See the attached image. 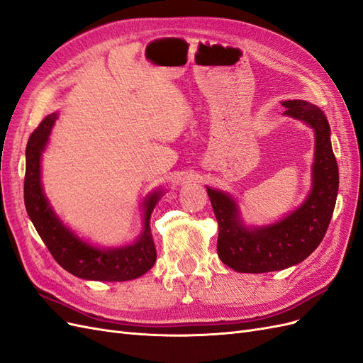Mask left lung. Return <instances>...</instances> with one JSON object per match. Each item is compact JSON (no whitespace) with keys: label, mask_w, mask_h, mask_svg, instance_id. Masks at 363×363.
I'll return each mask as SVG.
<instances>
[{"label":"left lung","mask_w":363,"mask_h":363,"mask_svg":"<svg viewBox=\"0 0 363 363\" xmlns=\"http://www.w3.org/2000/svg\"><path fill=\"white\" fill-rule=\"evenodd\" d=\"M284 115L304 121L315 131L312 191L304 203L279 223L248 228L228 194L207 188L219 225L218 256L238 272H269L289 268L309 257L327 232L339 188L337 163L330 142V125L320 107L288 100Z\"/></svg>","instance_id":"8db88e82"}]
</instances>
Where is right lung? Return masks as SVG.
Listing matches in <instances>:
<instances>
[{
  "label": "right lung",
  "mask_w": 363,
  "mask_h": 363,
  "mask_svg": "<svg viewBox=\"0 0 363 363\" xmlns=\"http://www.w3.org/2000/svg\"><path fill=\"white\" fill-rule=\"evenodd\" d=\"M57 119L51 113L42 119L33 131L26 150V179L24 201L27 213L59 265L72 276L96 281H125L133 280L152 268L156 262V247L152 242L150 218L162 196L156 191L147 196L144 203V230L135 244L118 248H98L75 236L52 212L40 183V156Z\"/></svg>",
  "instance_id": "1"
}]
</instances>
